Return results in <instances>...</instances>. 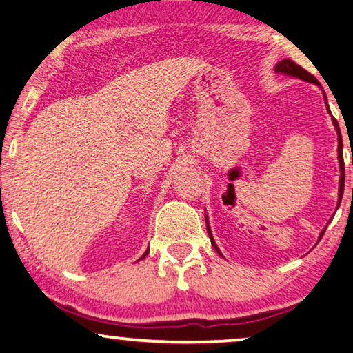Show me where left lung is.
<instances>
[{
    "mask_svg": "<svg viewBox=\"0 0 353 353\" xmlns=\"http://www.w3.org/2000/svg\"><path fill=\"white\" fill-rule=\"evenodd\" d=\"M274 70H276V73L294 76V77H299V79H302V81H307V82H312V83H316V85H319L318 79H316V77H314L312 73H308L307 70H303V68L301 67V65H297L294 61H290V59H283V61H280V62L276 65V68H274ZM324 97H325V93H324ZM328 112H330V109H328ZM333 124H334V129H336V132H338V160H339V166H341V179H339V202H341V199H343V191H344L343 137H341V130H339V124H338V121H336V119H334V118H333ZM339 202H338V205H339ZM207 230H208V235H210L212 244L214 246V249L218 250L216 244H214L213 238H212V232H210V227H208V224H207ZM324 232H325V229L321 232L319 240L322 238V235H324ZM218 252H219V250H218Z\"/></svg>",
    "mask_w": 353,
    "mask_h": 353,
    "instance_id": "obj_1",
    "label": "left lung"
}]
</instances>
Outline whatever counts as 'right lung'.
Listing matches in <instances>:
<instances>
[{
	"label": "right lung",
	"mask_w": 353,
	"mask_h": 353,
	"mask_svg": "<svg viewBox=\"0 0 353 353\" xmlns=\"http://www.w3.org/2000/svg\"><path fill=\"white\" fill-rule=\"evenodd\" d=\"M146 255H148V252H146V254H145V255H143V256H141V259H145V256H146Z\"/></svg>",
	"instance_id": "1"
}]
</instances>
